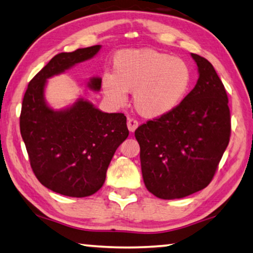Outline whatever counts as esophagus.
<instances>
[{
    "mask_svg": "<svg viewBox=\"0 0 253 253\" xmlns=\"http://www.w3.org/2000/svg\"><path fill=\"white\" fill-rule=\"evenodd\" d=\"M139 126V121L134 118H129L127 119V129L130 132H134L136 127Z\"/></svg>",
    "mask_w": 253,
    "mask_h": 253,
    "instance_id": "obj_1",
    "label": "esophagus"
}]
</instances>
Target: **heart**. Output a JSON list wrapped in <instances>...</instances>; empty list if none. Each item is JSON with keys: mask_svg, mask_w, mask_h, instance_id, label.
Instances as JSON below:
<instances>
[{"mask_svg": "<svg viewBox=\"0 0 253 253\" xmlns=\"http://www.w3.org/2000/svg\"><path fill=\"white\" fill-rule=\"evenodd\" d=\"M192 70L183 59L153 48L122 50L113 56L112 73L102 75L101 86L114 104L126 101L133 91V103L145 118H159L174 110L187 95Z\"/></svg>", "mask_w": 253, "mask_h": 253, "instance_id": "obj_1", "label": "heart"}]
</instances>
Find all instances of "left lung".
Returning <instances> with one entry per match:
<instances>
[{
	"instance_id": "1",
	"label": "left lung",
	"mask_w": 253,
	"mask_h": 253,
	"mask_svg": "<svg viewBox=\"0 0 253 253\" xmlns=\"http://www.w3.org/2000/svg\"><path fill=\"white\" fill-rule=\"evenodd\" d=\"M199 79L171 112L135 130L143 181L154 196L171 200L209 185L231 135L229 100L209 61L193 54Z\"/></svg>"
}]
</instances>
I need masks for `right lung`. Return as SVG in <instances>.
<instances>
[{
	"instance_id": "1",
	"label": "right lung",
	"mask_w": 253,
	"mask_h": 253,
	"mask_svg": "<svg viewBox=\"0 0 253 253\" xmlns=\"http://www.w3.org/2000/svg\"><path fill=\"white\" fill-rule=\"evenodd\" d=\"M100 48L93 45L53 56L31 80L22 101L20 130L33 173L44 187L66 197L99 191L115 150L129 135L123 113H104L82 99L63 111L44 102L46 79L91 59ZM88 86L100 90L101 79L93 78Z\"/></svg>"
}]
</instances>
